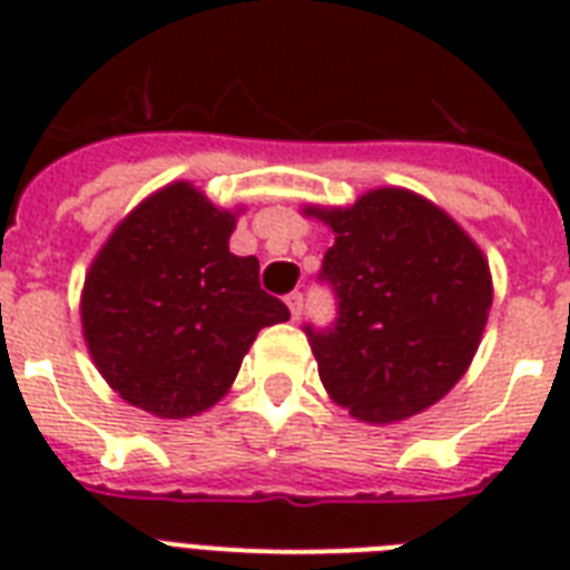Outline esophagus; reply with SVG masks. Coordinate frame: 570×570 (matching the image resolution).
Masks as SVG:
<instances>
[{
    "instance_id": "esophagus-1",
    "label": "esophagus",
    "mask_w": 570,
    "mask_h": 570,
    "mask_svg": "<svg viewBox=\"0 0 570 570\" xmlns=\"http://www.w3.org/2000/svg\"><path fill=\"white\" fill-rule=\"evenodd\" d=\"M286 307H289V313H293V320H298L304 311V295L302 293L286 295Z\"/></svg>"
}]
</instances>
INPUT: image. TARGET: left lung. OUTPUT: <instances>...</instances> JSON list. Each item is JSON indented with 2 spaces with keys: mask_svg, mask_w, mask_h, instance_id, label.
Segmentation results:
<instances>
[{
  "mask_svg": "<svg viewBox=\"0 0 570 570\" xmlns=\"http://www.w3.org/2000/svg\"><path fill=\"white\" fill-rule=\"evenodd\" d=\"M334 233L322 281L337 325L307 337L328 396L355 420L420 414L468 373L494 302L491 268L452 215L416 191L381 186L348 206H304Z\"/></svg>",
  "mask_w": 570,
  "mask_h": 570,
  "instance_id": "left-lung-1",
  "label": "left lung"
}]
</instances>
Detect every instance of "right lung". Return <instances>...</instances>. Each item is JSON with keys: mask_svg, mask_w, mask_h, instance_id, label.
Segmentation results:
<instances>
[{"mask_svg": "<svg viewBox=\"0 0 570 570\" xmlns=\"http://www.w3.org/2000/svg\"><path fill=\"white\" fill-rule=\"evenodd\" d=\"M239 209L177 180L111 230L85 275L82 334L124 402L163 420L213 407L259 328L289 320L259 289L257 257L230 254Z\"/></svg>", "mask_w": 570, "mask_h": 570, "instance_id": "1", "label": "right lung"}]
</instances>
